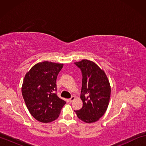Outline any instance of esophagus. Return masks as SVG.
Listing matches in <instances>:
<instances>
[{"label":"esophagus","instance_id":"obj_1","mask_svg":"<svg viewBox=\"0 0 146 146\" xmlns=\"http://www.w3.org/2000/svg\"><path fill=\"white\" fill-rule=\"evenodd\" d=\"M75 97H74V96H73V97H71L70 99H68V102H69V103H71V102L75 100Z\"/></svg>","mask_w":146,"mask_h":146}]
</instances>
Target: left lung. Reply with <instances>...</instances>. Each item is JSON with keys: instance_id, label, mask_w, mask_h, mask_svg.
Wrapping results in <instances>:
<instances>
[{"instance_id": "obj_1", "label": "left lung", "mask_w": 146, "mask_h": 146, "mask_svg": "<svg viewBox=\"0 0 146 146\" xmlns=\"http://www.w3.org/2000/svg\"><path fill=\"white\" fill-rule=\"evenodd\" d=\"M82 73L80 98L83 107L75 111L77 117L86 123L97 121L104 115L109 103L111 88L104 70L94 62L87 60L76 62Z\"/></svg>"}]
</instances>
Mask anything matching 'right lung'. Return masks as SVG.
<instances>
[{"label": "right lung", "mask_w": 146, "mask_h": 146, "mask_svg": "<svg viewBox=\"0 0 146 146\" xmlns=\"http://www.w3.org/2000/svg\"><path fill=\"white\" fill-rule=\"evenodd\" d=\"M63 64L44 61L33 66L24 77L22 94L27 109L37 120L51 122L60 115L66 102L59 98L56 81Z\"/></svg>", "instance_id": "obj_1"}]
</instances>
